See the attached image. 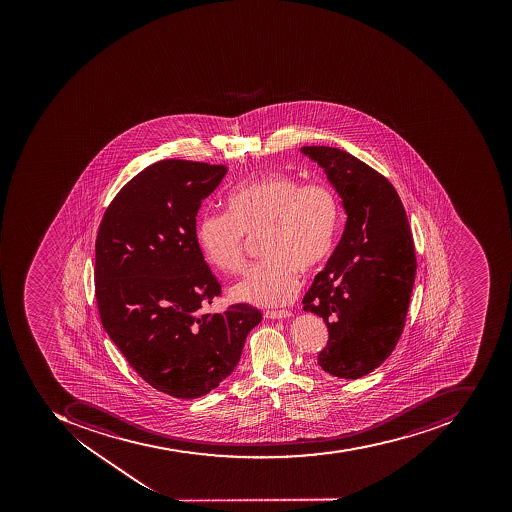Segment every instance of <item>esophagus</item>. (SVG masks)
Instances as JSON below:
<instances>
[{"mask_svg":"<svg viewBox=\"0 0 512 512\" xmlns=\"http://www.w3.org/2000/svg\"><path fill=\"white\" fill-rule=\"evenodd\" d=\"M291 316L290 310H266L265 318L268 319H282Z\"/></svg>","mask_w":512,"mask_h":512,"instance_id":"obj_1","label":"esophagus"}]
</instances>
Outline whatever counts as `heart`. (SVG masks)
Segmentation results:
<instances>
[{
  "mask_svg": "<svg viewBox=\"0 0 512 512\" xmlns=\"http://www.w3.org/2000/svg\"><path fill=\"white\" fill-rule=\"evenodd\" d=\"M225 213L205 211L197 244L208 265L236 274L246 265V236H260L258 261L230 288L235 301L282 305L296 296L299 269L315 271L334 249L340 207L324 183L302 185L288 172L252 178L230 191Z\"/></svg>",
  "mask_w": 512,
  "mask_h": 512,
  "instance_id": "b5f03b06",
  "label": "heart"
}]
</instances>
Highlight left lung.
<instances>
[{"instance_id": "8db88e82", "label": "left lung", "mask_w": 512, "mask_h": 512, "mask_svg": "<svg viewBox=\"0 0 512 512\" xmlns=\"http://www.w3.org/2000/svg\"><path fill=\"white\" fill-rule=\"evenodd\" d=\"M302 152L323 167L348 213L337 249L302 304L327 324L319 367L359 379L384 363L403 334L417 274L414 238L384 175L335 147L310 145Z\"/></svg>"}]
</instances>
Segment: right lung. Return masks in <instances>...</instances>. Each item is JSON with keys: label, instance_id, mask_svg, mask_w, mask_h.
I'll list each match as a JSON object with an SVG mask.
<instances>
[{"label": "right lung", "instance_id": "right-lung-1", "mask_svg": "<svg viewBox=\"0 0 512 512\" xmlns=\"http://www.w3.org/2000/svg\"><path fill=\"white\" fill-rule=\"evenodd\" d=\"M225 172L199 161L150 164L109 203L95 240L103 327L147 384L175 398H199L227 379L261 321L247 304L202 313L222 287L197 244L196 216Z\"/></svg>", "mask_w": 512, "mask_h": 512}]
</instances>
